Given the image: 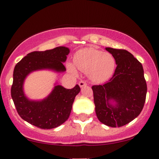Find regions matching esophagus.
Listing matches in <instances>:
<instances>
[{
  "label": "esophagus",
  "instance_id": "1",
  "mask_svg": "<svg viewBox=\"0 0 159 159\" xmlns=\"http://www.w3.org/2000/svg\"><path fill=\"white\" fill-rule=\"evenodd\" d=\"M78 84H79V86L81 87H86V86H87V83H86V81H83V80H81V81H79Z\"/></svg>",
  "mask_w": 159,
  "mask_h": 159
}]
</instances>
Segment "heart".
Returning <instances> with one entry per match:
<instances>
[{"label": "heart", "mask_w": 159, "mask_h": 159, "mask_svg": "<svg viewBox=\"0 0 159 159\" xmlns=\"http://www.w3.org/2000/svg\"><path fill=\"white\" fill-rule=\"evenodd\" d=\"M74 64L79 70L87 72L89 78L97 83L110 79L116 68V61L112 54L93 48H86L76 52ZM75 66L72 63L67 66L72 73H76Z\"/></svg>", "instance_id": "1"}]
</instances>
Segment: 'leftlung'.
Instances as JSON below:
<instances>
[{
    "mask_svg": "<svg viewBox=\"0 0 159 159\" xmlns=\"http://www.w3.org/2000/svg\"><path fill=\"white\" fill-rule=\"evenodd\" d=\"M105 49L114 56L116 67L109 81L92 87L95 110L101 123L110 127H121L141 112L147 96V82L142 64L130 52Z\"/></svg>",
    "mask_w": 159,
    "mask_h": 159,
    "instance_id": "left-lung-1",
    "label": "left lung"
}]
</instances>
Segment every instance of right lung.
Instances as JSON below:
<instances>
[{
	"mask_svg": "<svg viewBox=\"0 0 159 159\" xmlns=\"http://www.w3.org/2000/svg\"><path fill=\"white\" fill-rule=\"evenodd\" d=\"M69 49L60 46L45 52L29 53L16 65L11 96L19 116L27 123L43 129L58 127L68 120L72 104L81 88L78 84L72 89L56 85L50 94L40 101L30 100L25 95L23 84L30 72L42 69H50L63 72L66 68Z\"/></svg>",
	"mask_w": 159,
	"mask_h": 159,
	"instance_id": "1",
	"label": "right lung"
}]
</instances>
